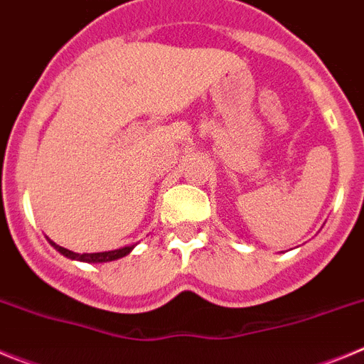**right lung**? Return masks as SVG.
<instances>
[{
	"instance_id": "1",
	"label": "right lung",
	"mask_w": 364,
	"mask_h": 364,
	"mask_svg": "<svg viewBox=\"0 0 364 364\" xmlns=\"http://www.w3.org/2000/svg\"><path fill=\"white\" fill-rule=\"evenodd\" d=\"M49 242H50V246L56 250V252H60L63 257H67V259L80 260V262H91V264H98V262H111V260L122 259V257L129 255V253L134 250V246H136V244H131V246H124V247H120V250H112V252L74 253V252H70V250H67V247L58 246V244L53 242L50 239H49Z\"/></svg>"
}]
</instances>
